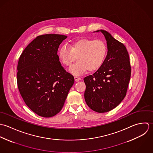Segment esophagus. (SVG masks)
Segmentation results:
<instances>
[{"mask_svg": "<svg viewBox=\"0 0 153 153\" xmlns=\"http://www.w3.org/2000/svg\"><path fill=\"white\" fill-rule=\"evenodd\" d=\"M74 80H75V81H76V82H78V81H79V80H81V78H80V77H79L74 76Z\"/></svg>", "mask_w": 153, "mask_h": 153, "instance_id": "1", "label": "esophagus"}]
</instances>
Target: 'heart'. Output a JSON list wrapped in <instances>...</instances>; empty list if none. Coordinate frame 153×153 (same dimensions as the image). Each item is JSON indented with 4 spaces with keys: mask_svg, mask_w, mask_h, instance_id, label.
I'll list each match as a JSON object with an SVG mask.
<instances>
[{
    "mask_svg": "<svg viewBox=\"0 0 153 153\" xmlns=\"http://www.w3.org/2000/svg\"><path fill=\"white\" fill-rule=\"evenodd\" d=\"M108 53L105 42L102 40L83 38L72 42L69 47L62 45L59 50V57L61 62L70 66L75 60L69 71L74 75H80L87 70L89 72L98 70L103 64Z\"/></svg>",
    "mask_w": 153,
    "mask_h": 153,
    "instance_id": "heart-1",
    "label": "heart"
}]
</instances>
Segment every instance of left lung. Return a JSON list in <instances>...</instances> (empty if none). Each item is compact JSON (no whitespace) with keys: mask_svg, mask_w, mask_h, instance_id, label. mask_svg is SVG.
<instances>
[{"mask_svg":"<svg viewBox=\"0 0 153 153\" xmlns=\"http://www.w3.org/2000/svg\"><path fill=\"white\" fill-rule=\"evenodd\" d=\"M99 31L106 40L108 54L102 66L84 78L85 99L93 111L104 113L116 108L125 97L131 69L125 46L108 32H96Z\"/></svg>","mask_w":153,"mask_h":153,"instance_id":"left-lung-1","label":"left lung"}]
</instances>
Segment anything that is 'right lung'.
Masks as SVG:
<instances>
[{"label": "right lung", "mask_w": 153, "mask_h": 153, "mask_svg": "<svg viewBox=\"0 0 153 153\" xmlns=\"http://www.w3.org/2000/svg\"><path fill=\"white\" fill-rule=\"evenodd\" d=\"M67 36L45 34L36 36L21 54L17 84L25 104L38 115L52 117L62 108L74 82L61 66L58 48Z\"/></svg>", "instance_id": "obj_1"}]
</instances>
